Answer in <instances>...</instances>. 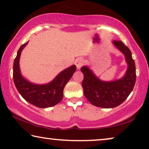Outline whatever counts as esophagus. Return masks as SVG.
Listing matches in <instances>:
<instances>
[{
  "label": "esophagus",
  "mask_w": 149,
  "mask_h": 149,
  "mask_svg": "<svg viewBox=\"0 0 149 149\" xmlns=\"http://www.w3.org/2000/svg\"><path fill=\"white\" fill-rule=\"evenodd\" d=\"M74 64H75V65H76L77 69H80V68H81V67L83 65V64H84L83 59H82V58H77L76 60H75Z\"/></svg>",
  "instance_id": "esophagus-1"
}]
</instances>
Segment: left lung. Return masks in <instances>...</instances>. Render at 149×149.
<instances>
[{"mask_svg":"<svg viewBox=\"0 0 149 149\" xmlns=\"http://www.w3.org/2000/svg\"><path fill=\"white\" fill-rule=\"evenodd\" d=\"M112 43L125 57L127 68L124 76L119 79L104 81L88 66H83L81 69L84 74L82 86L84 96L93 105L100 108H114L122 104L132 92L136 82L135 63L130 49L122 41L114 40Z\"/></svg>","mask_w":149,"mask_h":149,"instance_id":"8db88e82","label":"left lung"}]
</instances>
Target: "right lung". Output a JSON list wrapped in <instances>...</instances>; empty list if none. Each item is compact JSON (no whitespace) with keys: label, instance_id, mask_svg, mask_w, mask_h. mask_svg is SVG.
<instances>
[{"label":"right lung","instance_id":"add662e5","mask_svg":"<svg viewBox=\"0 0 149 149\" xmlns=\"http://www.w3.org/2000/svg\"><path fill=\"white\" fill-rule=\"evenodd\" d=\"M29 41L20 47L13 64V80L22 97L38 108H49L60 102L63 98L64 88L77 70L74 65L59 72L56 77L46 84L33 83L22 76L19 61L22 50Z\"/></svg>","mask_w":149,"mask_h":149}]
</instances>
